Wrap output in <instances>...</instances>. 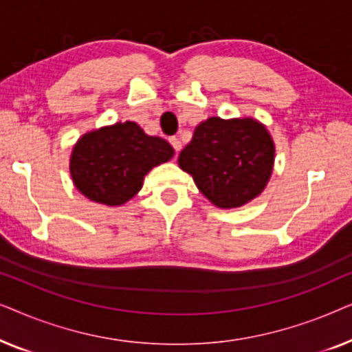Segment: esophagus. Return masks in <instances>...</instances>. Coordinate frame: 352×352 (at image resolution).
<instances>
[{
	"instance_id": "obj_1",
	"label": "esophagus",
	"mask_w": 352,
	"mask_h": 352,
	"mask_svg": "<svg viewBox=\"0 0 352 352\" xmlns=\"http://www.w3.org/2000/svg\"><path fill=\"white\" fill-rule=\"evenodd\" d=\"M170 144L173 146V148H175V152L177 153L182 148V142L179 141L177 138H170Z\"/></svg>"
}]
</instances>
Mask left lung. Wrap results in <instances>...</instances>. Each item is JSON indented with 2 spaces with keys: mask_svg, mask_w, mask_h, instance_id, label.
Returning a JSON list of instances; mask_svg holds the SVG:
<instances>
[{
  "mask_svg": "<svg viewBox=\"0 0 352 352\" xmlns=\"http://www.w3.org/2000/svg\"><path fill=\"white\" fill-rule=\"evenodd\" d=\"M274 152L271 134L258 120L211 117L195 128L177 163L211 204L237 208L264 190Z\"/></svg>",
  "mask_w": 352,
  "mask_h": 352,
  "instance_id": "left-lung-1",
  "label": "left lung"
}]
</instances>
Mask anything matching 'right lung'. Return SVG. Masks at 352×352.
I'll return each mask as SVG.
<instances>
[{"label":"right lung","instance_id":"1","mask_svg":"<svg viewBox=\"0 0 352 352\" xmlns=\"http://www.w3.org/2000/svg\"><path fill=\"white\" fill-rule=\"evenodd\" d=\"M175 155L165 139L147 136L134 122L86 133L75 144L70 175L81 194L96 204L118 206L141 190L144 176Z\"/></svg>","mask_w":352,"mask_h":352}]
</instances>
